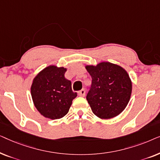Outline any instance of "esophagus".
I'll use <instances>...</instances> for the list:
<instances>
[{"label": "esophagus", "mask_w": 160, "mask_h": 160, "mask_svg": "<svg viewBox=\"0 0 160 160\" xmlns=\"http://www.w3.org/2000/svg\"><path fill=\"white\" fill-rule=\"evenodd\" d=\"M78 94L80 97H84L85 95H86V90H85L84 89H82V90H80L79 92H78Z\"/></svg>", "instance_id": "34e87169"}]
</instances>
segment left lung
<instances>
[{
	"label": "left lung",
	"instance_id": "8db88e82",
	"mask_svg": "<svg viewBox=\"0 0 160 160\" xmlns=\"http://www.w3.org/2000/svg\"><path fill=\"white\" fill-rule=\"evenodd\" d=\"M85 68L92 79L87 100L94 114L102 119L120 114L132 93V81L126 70L109 62L87 65Z\"/></svg>",
	"mask_w": 160,
	"mask_h": 160
}]
</instances>
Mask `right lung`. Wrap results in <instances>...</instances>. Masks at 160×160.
<instances>
[{
  "instance_id": "obj_1",
  "label": "right lung",
  "mask_w": 160,
  "mask_h": 160,
  "mask_svg": "<svg viewBox=\"0 0 160 160\" xmlns=\"http://www.w3.org/2000/svg\"><path fill=\"white\" fill-rule=\"evenodd\" d=\"M67 68L51 65L35 76L30 87L32 102L38 112L46 118L58 119L65 117L72 101L77 96L71 82L65 77Z\"/></svg>"
}]
</instances>
